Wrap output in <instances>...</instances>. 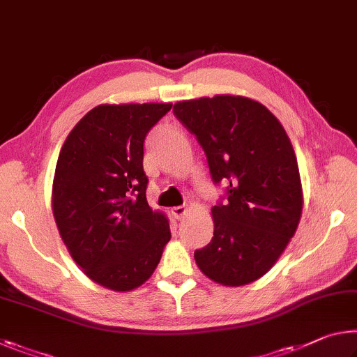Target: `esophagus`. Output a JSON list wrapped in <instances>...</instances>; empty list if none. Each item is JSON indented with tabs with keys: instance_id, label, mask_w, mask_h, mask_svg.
<instances>
[{
	"instance_id": "1",
	"label": "esophagus",
	"mask_w": 357,
	"mask_h": 357,
	"mask_svg": "<svg viewBox=\"0 0 357 357\" xmlns=\"http://www.w3.org/2000/svg\"><path fill=\"white\" fill-rule=\"evenodd\" d=\"M172 214H173V218L183 219L185 214H188V208H185V206H174V208H172Z\"/></svg>"
}]
</instances>
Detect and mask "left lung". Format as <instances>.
<instances>
[{"instance_id": "8db88e82", "label": "left lung", "mask_w": 357, "mask_h": 357, "mask_svg": "<svg viewBox=\"0 0 357 357\" xmlns=\"http://www.w3.org/2000/svg\"><path fill=\"white\" fill-rule=\"evenodd\" d=\"M208 158L227 202L211 208L214 236L194 257L209 280L238 287L273 267L301 222L303 194L296 152L278 119L240 95L184 100L173 106Z\"/></svg>"}]
</instances>
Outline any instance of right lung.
<instances>
[{"instance_id":"obj_1","label":"right lung","mask_w":357,"mask_h":357,"mask_svg":"<svg viewBox=\"0 0 357 357\" xmlns=\"http://www.w3.org/2000/svg\"><path fill=\"white\" fill-rule=\"evenodd\" d=\"M172 103L98 105L61 146L52 184L56 229L73 260L111 291L151 278L172 238L146 200L144 138Z\"/></svg>"}]
</instances>
